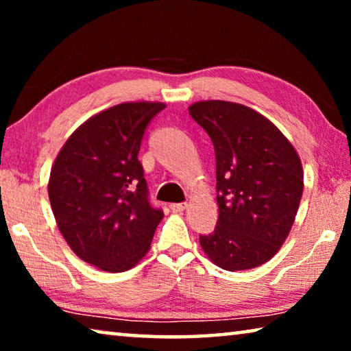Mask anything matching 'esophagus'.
Returning <instances> with one entry per match:
<instances>
[{
	"label": "esophagus",
	"mask_w": 351,
	"mask_h": 351,
	"mask_svg": "<svg viewBox=\"0 0 351 351\" xmlns=\"http://www.w3.org/2000/svg\"><path fill=\"white\" fill-rule=\"evenodd\" d=\"M170 209L173 210L175 213H181L187 209V203H175V204H170Z\"/></svg>",
	"instance_id": "34e87169"
}]
</instances>
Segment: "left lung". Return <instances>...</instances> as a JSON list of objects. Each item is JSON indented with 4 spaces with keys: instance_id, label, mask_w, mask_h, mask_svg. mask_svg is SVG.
<instances>
[{
    "instance_id": "left-lung-1",
    "label": "left lung",
    "mask_w": 351,
    "mask_h": 351,
    "mask_svg": "<svg viewBox=\"0 0 351 351\" xmlns=\"http://www.w3.org/2000/svg\"><path fill=\"white\" fill-rule=\"evenodd\" d=\"M190 116L215 150L218 221L199 245L226 271L263 265L294 223L304 192L299 154L280 130L245 105L207 100Z\"/></svg>"
}]
</instances>
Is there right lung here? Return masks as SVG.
Masks as SVG:
<instances>
[{"instance_id": "add662e5", "label": "right lung", "mask_w": 351, "mask_h": 351, "mask_svg": "<svg viewBox=\"0 0 351 351\" xmlns=\"http://www.w3.org/2000/svg\"><path fill=\"white\" fill-rule=\"evenodd\" d=\"M159 102L105 110L69 136L51 170L49 201L69 247L86 263L122 272L144 257L164 212L150 203L138 154Z\"/></svg>"}]
</instances>
